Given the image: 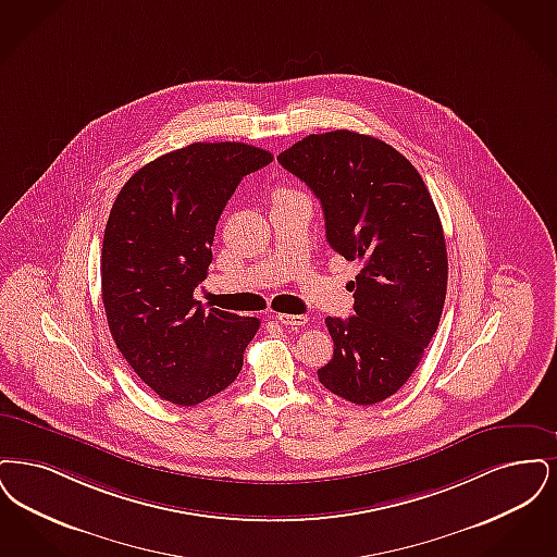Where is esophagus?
Returning a JSON list of instances; mask_svg holds the SVG:
<instances>
[{
  "instance_id": "esophagus-1",
  "label": "esophagus",
  "mask_w": 557,
  "mask_h": 557,
  "mask_svg": "<svg viewBox=\"0 0 557 557\" xmlns=\"http://www.w3.org/2000/svg\"><path fill=\"white\" fill-rule=\"evenodd\" d=\"M276 320L283 324V326H290V329H297V326H304L308 322V315L304 314H278Z\"/></svg>"
}]
</instances>
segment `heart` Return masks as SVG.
I'll return each instance as SVG.
<instances>
[{
	"label": "heart",
	"instance_id": "heart-1",
	"mask_svg": "<svg viewBox=\"0 0 557 557\" xmlns=\"http://www.w3.org/2000/svg\"><path fill=\"white\" fill-rule=\"evenodd\" d=\"M283 195H293V191H289V189H278L274 197H283Z\"/></svg>",
	"mask_w": 557,
	"mask_h": 557
}]
</instances>
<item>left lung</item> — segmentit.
Segmentation results:
<instances>
[{
    "label": "left lung",
    "instance_id": "left-lung-1",
    "mask_svg": "<svg viewBox=\"0 0 557 557\" xmlns=\"http://www.w3.org/2000/svg\"><path fill=\"white\" fill-rule=\"evenodd\" d=\"M276 160L320 199L329 245L360 262L347 285L356 315L324 320L335 354L318 381L379 404L408 383L443 312L447 249L433 197L410 160L354 131L308 135Z\"/></svg>",
    "mask_w": 557,
    "mask_h": 557
}]
</instances>
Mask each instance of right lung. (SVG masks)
I'll use <instances>...</instances> for the list:
<instances>
[{
	"label": "right lung",
	"instance_id": "obj_1",
	"mask_svg": "<svg viewBox=\"0 0 557 557\" xmlns=\"http://www.w3.org/2000/svg\"><path fill=\"white\" fill-rule=\"evenodd\" d=\"M270 162V151L247 144H191L137 170L112 206L101 245L108 326L135 374L174 406L228 387L260 329L253 315L206 310L194 290L226 201Z\"/></svg>",
	"mask_w": 557,
	"mask_h": 557
}]
</instances>
